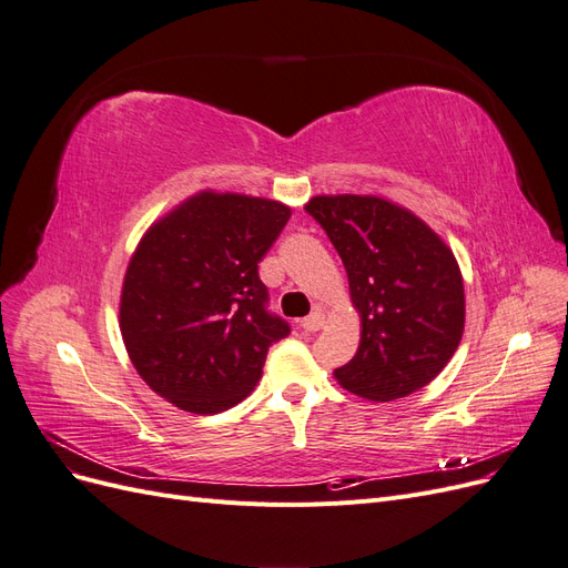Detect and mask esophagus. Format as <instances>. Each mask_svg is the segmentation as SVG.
I'll use <instances>...</instances> for the list:
<instances>
[{
	"mask_svg": "<svg viewBox=\"0 0 568 568\" xmlns=\"http://www.w3.org/2000/svg\"><path fill=\"white\" fill-rule=\"evenodd\" d=\"M301 326L305 332H320L324 326V313L322 311H315L313 315H307L301 320Z\"/></svg>",
	"mask_w": 568,
	"mask_h": 568,
	"instance_id": "34e87169",
	"label": "esophagus"
}]
</instances>
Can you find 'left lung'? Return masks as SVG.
I'll return each mask as SVG.
<instances>
[{
  "label": "left lung",
  "mask_w": 568,
  "mask_h": 568,
  "mask_svg": "<svg viewBox=\"0 0 568 568\" xmlns=\"http://www.w3.org/2000/svg\"><path fill=\"white\" fill-rule=\"evenodd\" d=\"M348 272L359 346L334 379L388 403L424 388L464 334V282L453 248L405 205L379 194H320L305 203Z\"/></svg>",
  "instance_id": "8db88e82"
}]
</instances>
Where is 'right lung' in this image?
Segmentation results:
<instances>
[{
	"mask_svg": "<svg viewBox=\"0 0 568 568\" xmlns=\"http://www.w3.org/2000/svg\"><path fill=\"white\" fill-rule=\"evenodd\" d=\"M291 209L201 189L151 222L120 288L118 324L146 386L192 415L242 403L288 324L265 313L257 277Z\"/></svg>",
	"mask_w": 568,
	"mask_h": 568,
	"instance_id": "obj_1",
	"label": "right lung"
}]
</instances>
